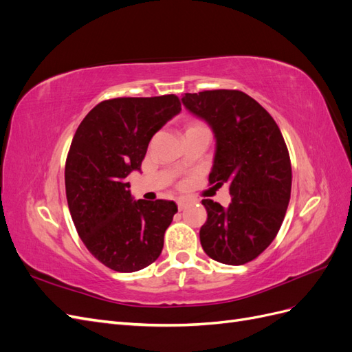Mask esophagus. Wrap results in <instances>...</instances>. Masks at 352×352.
<instances>
[{"instance_id": "1", "label": "esophagus", "mask_w": 352, "mask_h": 352, "mask_svg": "<svg viewBox=\"0 0 352 352\" xmlns=\"http://www.w3.org/2000/svg\"><path fill=\"white\" fill-rule=\"evenodd\" d=\"M186 206H188V201L186 199H177V208H179V211H182Z\"/></svg>"}]
</instances>
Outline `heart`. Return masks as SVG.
Masks as SVG:
<instances>
[{"label": "heart", "mask_w": 352, "mask_h": 352, "mask_svg": "<svg viewBox=\"0 0 352 352\" xmlns=\"http://www.w3.org/2000/svg\"><path fill=\"white\" fill-rule=\"evenodd\" d=\"M195 129H207V127L202 124V123H199V122H194V123H190L189 126H188V129H186V132L188 131H195Z\"/></svg>", "instance_id": "obj_1"}]
</instances>
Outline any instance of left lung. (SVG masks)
<instances>
[{"label": "left lung", "instance_id": "obj_1", "mask_svg": "<svg viewBox=\"0 0 352 352\" xmlns=\"http://www.w3.org/2000/svg\"><path fill=\"white\" fill-rule=\"evenodd\" d=\"M182 104L214 133L208 180L217 188L228 184L232 197L226 208L201 201L208 214L199 230L202 250L223 264L248 263L278 235L289 204L292 170L279 126L241 91L185 94Z\"/></svg>", "mask_w": 352, "mask_h": 352}]
</instances>
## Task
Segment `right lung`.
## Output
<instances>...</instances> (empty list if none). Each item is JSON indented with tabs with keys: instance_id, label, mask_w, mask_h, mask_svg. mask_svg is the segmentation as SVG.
<instances>
[{
	"instance_id": "right-lung-1",
	"label": "right lung",
	"mask_w": 352,
	"mask_h": 352,
	"mask_svg": "<svg viewBox=\"0 0 352 352\" xmlns=\"http://www.w3.org/2000/svg\"><path fill=\"white\" fill-rule=\"evenodd\" d=\"M176 95L102 101L73 136L65 180L80 239L111 270L138 272L163 250L173 201L135 199L127 176L140 172L151 138L180 113Z\"/></svg>"
}]
</instances>
